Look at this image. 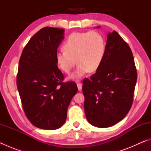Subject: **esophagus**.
I'll return each mask as SVG.
<instances>
[{
	"mask_svg": "<svg viewBox=\"0 0 151 151\" xmlns=\"http://www.w3.org/2000/svg\"><path fill=\"white\" fill-rule=\"evenodd\" d=\"M76 85H77V87H78V91H81L82 87H83V85H82V84L80 83H78L77 84H76Z\"/></svg>",
	"mask_w": 151,
	"mask_h": 151,
	"instance_id": "obj_1",
	"label": "esophagus"
}]
</instances>
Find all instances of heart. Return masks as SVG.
I'll return each mask as SVG.
<instances>
[{
  "label": "heart",
  "mask_w": 151,
  "mask_h": 151,
  "mask_svg": "<svg viewBox=\"0 0 151 151\" xmlns=\"http://www.w3.org/2000/svg\"><path fill=\"white\" fill-rule=\"evenodd\" d=\"M63 48L56 53L57 65L63 73L68 74L76 62L77 68L70 78L78 80L87 73L99 69L105 54L106 42L99 32H73L64 43Z\"/></svg>",
  "instance_id": "1"
}]
</instances>
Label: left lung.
Listing matches in <instances>:
<instances>
[{"mask_svg": "<svg viewBox=\"0 0 151 151\" xmlns=\"http://www.w3.org/2000/svg\"><path fill=\"white\" fill-rule=\"evenodd\" d=\"M137 79L129 46L114 30L108 33L100 67L83 83L84 108L89 123L106 128L123 119L131 108Z\"/></svg>", "mask_w": 151, "mask_h": 151, "instance_id": "left-lung-1", "label": "left lung"}]
</instances>
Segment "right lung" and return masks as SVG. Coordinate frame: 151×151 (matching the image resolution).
<instances>
[{
    "mask_svg": "<svg viewBox=\"0 0 151 151\" xmlns=\"http://www.w3.org/2000/svg\"><path fill=\"white\" fill-rule=\"evenodd\" d=\"M65 30L45 27L30 39L19 64L17 85L27 117L36 127L59 129L78 88L74 82L63 83L64 76L55 60Z\"/></svg>",
    "mask_w": 151,
    "mask_h": 151,
    "instance_id": "1",
    "label": "right lung"
}]
</instances>
